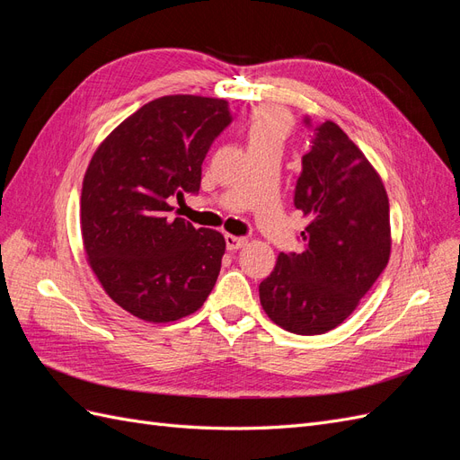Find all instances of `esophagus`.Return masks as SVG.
Wrapping results in <instances>:
<instances>
[{
	"mask_svg": "<svg viewBox=\"0 0 460 460\" xmlns=\"http://www.w3.org/2000/svg\"><path fill=\"white\" fill-rule=\"evenodd\" d=\"M225 240H226V247L230 249V252L242 249L247 243V238H242V235H232V234H226Z\"/></svg>",
	"mask_w": 460,
	"mask_h": 460,
	"instance_id": "34e87169",
	"label": "esophagus"
}]
</instances>
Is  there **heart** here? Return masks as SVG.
Wrapping results in <instances>:
<instances>
[{
    "mask_svg": "<svg viewBox=\"0 0 460 460\" xmlns=\"http://www.w3.org/2000/svg\"><path fill=\"white\" fill-rule=\"evenodd\" d=\"M294 130V119L288 111L280 107H259L245 120V140L247 147H267L278 146L282 147L288 136Z\"/></svg>",
    "mask_w": 460,
    "mask_h": 460,
    "instance_id": "obj_1",
    "label": "heart"
}]
</instances>
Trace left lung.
I'll use <instances>...</instances> for the list:
<instances>
[{"label":"left lung","mask_w":460,"mask_h":460,"mask_svg":"<svg viewBox=\"0 0 460 460\" xmlns=\"http://www.w3.org/2000/svg\"><path fill=\"white\" fill-rule=\"evenodd\" d=\"M305 124L313 127L311 119ZM301 159L296 208L309 217L301 253H280L259 286L264 313L299 336L340 326L385 269L392 252L382 178L336 122L313 128Z\"/></svg>","instance_id":"left-lung-1"}]
</instances>
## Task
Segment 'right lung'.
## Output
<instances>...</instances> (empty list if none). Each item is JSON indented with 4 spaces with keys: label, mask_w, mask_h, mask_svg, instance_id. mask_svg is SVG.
Returning <instances> with one entry per match:
<instances>
[{
    "label": "right lung",
    "mask_w": 460,
    "mask_h": 460,
    "mask_svg": "<svg viewBox=\"0 0 460 460\" xmlns=\"http://www.w3.org/2000/svg\"><path fill=\"white\" fill-rule=\"evenodd\" d=\"M230 122L226 100L164 95L120 122L88 164V262L107 296L147 323L196 313L215 288L225 235L169 213L172 199L199 191L207 151Z\"/></svg>",
    "instance_id": "obj_1"
}]
</instances>
